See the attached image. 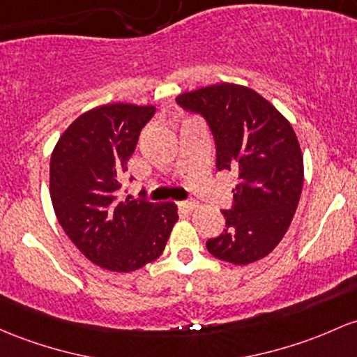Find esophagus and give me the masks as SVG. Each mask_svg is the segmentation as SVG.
Instances as JSON below:
<instances>
[{
    "label": "esophagus",
    "mask_w": 357,
    "mask_h": 357,
    "mask_svg": "<svg viewBox=\"0 0 357 357\" xmlns=\"http://www.w3.org/2000/svg\"><path fill=\"white\" fill-rule=\"evenodd\" d=\"M178 205H179V208L185 210V211H193L195 208H197V203L195 202H179Z\"/></svg>",
    "instance_id": "1"
}]
</instances>
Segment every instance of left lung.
Returning <instances> with one entry per match:
<instances>
[{"label":"left lung","instance_id":"8db88e82","mask_svg":"<svg viewBox=\"0 0 357 357\" xmlns=\"http://www.w3.org/2000/svg\"><path fill=\"white\" fill-rule=\"evenodd\" d=\"M199 113L217 146V169L237 174L225 230L206 241L211 256L245 266L268 256L293 220L303 188V155L291 123L248 86L220 83L176 98Z\"/></svg>","mask_w":357,"mask_h":357}]
</instances>
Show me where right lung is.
Instances as JSON below:
<instances>
[{
	"label": "right lung",
	"mask_w": 357,
	"mask_h": 357,
	"mask_svg": "<svg viewBox=\"0 0 357 357\" xmlns=\"http://www.w3.org/2000/svg\"><path fill=\"white\" fill-rule=\"evenodd\" d=\"M152 105H101L59 137L50 155V198L64 232L93 264L130 273L166 248L178 206L144 199L115 202Z\"/></svg>",
	"instance_id": "right-lung-1"
}]
</instances>
